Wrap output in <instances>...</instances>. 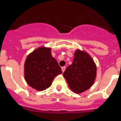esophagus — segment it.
<instances>
[{"label":"esophagus","instance_id":"1","mask_svg":"<svg viewBox=\"0 0 121 121\" xmlns=\"http://www.w3.org/2000/svg\"><path fill=\"white\" fill-rule=\"evenodd\" d=\"M65 68H66V67H65V66H64V67H62V71L63 73H64V71L65 70Z\"/></svg>","mask_w":121,"mask_h":121}]
</instances>
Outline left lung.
Returning <instances> with one entry per match:
<instances>
[{"label": "left lung", "mask_w": 121, "mask_h": 121, "mask_svg": "<svg viewBox=\"0 0 121 121\" xmlns=\"http://www.w3.org/2000/svg\"><path fill=\"white\" fill-rule=\"evenodd\" d=\"M70 88L76 93H81L93 84L96 67L91 57L84 51L76 50L72 64L63 73Z\"/></svg>", "instance_id": "obj_1"}]
</instances>
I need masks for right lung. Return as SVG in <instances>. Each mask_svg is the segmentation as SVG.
<instances>
[{"mask_svg":"<svg viewBox=\"0 0 121 121\" xmlns=\"http://www.w3.org/2000/svg\"><path fill=\"white\" fill-rule=\"evenodd\" d=\"M25 79L32 88L42 91L51 86L56 76L62 73L51 48L41 47L28 56L25 63Z\"/></svg>","mask_w":121,"mask_h":121,"instance_id":"obj_1","label":"right lung"}]
</instances>
